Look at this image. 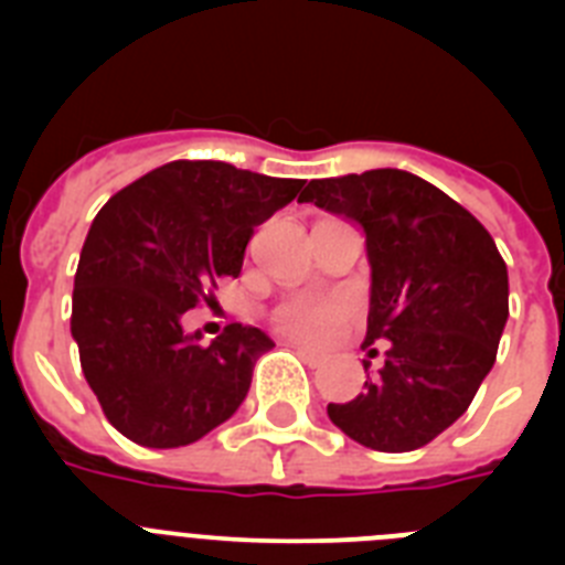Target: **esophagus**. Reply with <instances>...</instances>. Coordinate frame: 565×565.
Returning <instances> with one entry per match:
<instances>
[{
    "mask_svg": "<svg viewBox=\"0 0 565 565\" xmlns=\"http://www.w3.org/2000/svg\"><path fill=\"white\" fill-rule=\"evenodd\" d=\"M288 348H294V351L299 353V359H302V362L306 364H311V367H319V364L326 362V356H322V353L319 351H313V348H308V344H299V342H288Z\"/></svg>",
    "mask_w": 565,
    "mask_h": 565,
    "instance_id": "esophagus-1",
    "label": "esophagus"
}]
</instances>
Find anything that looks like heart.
Instances as JSON below:
<instances>
[{
    "mask_svg": "<svg viewBox=\"0 0 565 565\" xmlns=\"http://www.w3.org/2000/svg\"><path fill=\"white\" fill-rule=\"evenodd\" d=\"M356 306L342 294H294L271 311L277 331L302 342H326L353 317Z\"/></svg>",
    "mask_w": 565,
    "mask_h": 565,
    "instance_id": "heart-1",
    "label": "heart"
}]
</instances>
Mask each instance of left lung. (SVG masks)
Returning <instances> with one entry per match:
<instances>
[{
	"label": "left lung",
	"instance_id": "1",
	"mask_svg": "<svg viewBox=\"0 0 565 565\" xmlns=\"http://www.w3.org/2000/svg\"><path fill=\"white\" fill-rule=\"evenodd\" d=\"M302 203L359 223L371 263L362 348L384 364L353 402L328 404L348 438L411 452L467 413L492 371L509 317L507 263L487 228L433 183L404 169L311 181ZM364 373L371 367L362 359Z\"/></svg>",
	"mask_w": 565,
	"mask_h": 565
}]
</instances>
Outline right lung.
<instances>
[{"label": "right lung", "mask_w": 565, "mask_h": 565, "mask_svg": "<svg viewBox=\"0 0 565 565\" xmlns=\"http://www.w3.org/2000/svg\"><path fill=\"white\" fill-rule=\"evenodd\" d=\"M306 181L223 161H172L104 203L73 288L70 331L104 416L129 441L186 447L234 416L254 362L274 342L232 322L212 344L183 331L186 311L237 277L254 226Z\"/></svg>", "instance_id": "1"}]
</instances>
